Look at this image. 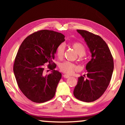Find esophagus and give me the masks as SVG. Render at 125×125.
I'll use <instances>...</instances> for the list:
<instances>
[{
	"mask_svg": "<svg viewBox=\"0 0 125 125\" xmlns=\"http://www.w3.org/2000/svg\"><path fill=\"white\" fill-rule=\"evenodd\" d=\"M63 77H64L65 78H69L70 76L68 74H64V75H63Z\"/></svg>",
	"mask_w": 125,
	"mask_h": 125,
	"instance_id": "esophagus-1",
	"label": "esophagus"
}]
</instances>
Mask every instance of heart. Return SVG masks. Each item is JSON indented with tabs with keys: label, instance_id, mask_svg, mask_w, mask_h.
Segmentation results:
<instances>
[{
	"label": "heart",
	"instance_id": "obj_1",
	"mask_svg": "<svg viewBox=\"0 0 125 125\" xmlns=\"http://www.w3.org/2000/svg\"><path fill=\"white\" fill-rule=\"evenodd\" d=\"M71 46L72 47L77 54L80 56H84L86 53V49L85 46L81 42H73L71 43ZM65 51L64 46L62 44H60L57 47L56 51V54L59 59H62L64 56ZM60 69L62 72L66 74H72L74 71L77 69V67L76 65L68 61L62 63L60 66Z\"/></svg>",
	"mask_w": 125,
	"mask_h": 125
}]
</instances>
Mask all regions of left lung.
Masks as SVG:
<instances>
[{
    "instance_id": "8db88e82",
    "label": "left lung",
    "mask_w": 125,
    "mask_h": 125,
    "mask_svg": "<svg viewBox=\"0 0 125 125\" xmlns=\"http://www.w3.org/2000/svg\"><path fill=\"white\" fill-rule=\"evenodd\" d=\"M88 45L92 59L86 64V78H78L73 94L86 102H93L104 93L109 86L114 69L112 54L106 42L100 36L85 30H77Z\"/></svg>"
}]
</instances>
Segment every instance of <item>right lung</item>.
Here are the masks:
<instances>
[{
	"instance_id": "1",
	"label": "right lung",
	"mask_w": 125,
	"mask_h": 125,
	"mask_svg": "<svg viewBox=\"0 0 125 125\" xmlns=\"http://www.w3.org/2000/svg\"><path fill=\"white\" fill-rule=\"evenodd\" d=\"M62 33L40 30L27 36L18 51L13 72L20 90L32 102L42 103L51 100L61 78L53 62L57 47L65 41ZM52 73L45 75V63Z\"/></svg>"
}]
</instances>
